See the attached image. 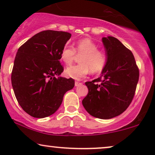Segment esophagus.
<instances>
[{"label": "esophagus", "instance_id": "34e87169", "mask_svg": "<svg viewBox=\"0 0 155 155\" xmlns=\"http://www.w3.org/2000/svg\"><path fill=\"white\" fill-rule=\"evenodd\" d=\"M80 84H82L81 82H78V81H75V87L79 86V85H80Z\"/></svg>", "mask_w": 155, "mask_h": 155}]
</instances>
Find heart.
<instances>
[{"instance_id": "heart-1", "label": "heart", "mask_w": 155, "mask_h": 155, "mask_svg": "<svg viewBox=\"0 0 155 155\" xmlns=\"http://www.w3.org/2000/svg\"><path fill=\"white\" fill-rule=\"evenodd\" d=\"M97 48L98 46L89 38L78 41L75 50L71 46H63L60 53V58L65 65H71L73 63L76 53L78 55H82L79 60L80 64L67 68L65 74L73 79L80 80L90 71L97 73L102 71L107 63V56L104 52Z\"/></svg>"}]
</instances>
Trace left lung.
I'll use <instances>...</instances> for the list:
<instances>
[{"instance_id": "left-lung-1", "label": "left lung", "mask_w": 155, "mask_h": 155, "mask_svg": "<svg viewBox=\"0 0 155 155\" xmlns=\"http://www.w3.org/2000/svg\"><path fill=\"white\" fill-rule=\"evenodd\" d=\"M107 63L100 77L86 82L88 94L82 100L87 111L94 117L109 119L126 110L134 97L139 70L134 56L119 40L102 38Z\"/></svg>"}]
</instances>
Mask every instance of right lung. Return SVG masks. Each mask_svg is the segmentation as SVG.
Returning <instances> with one entry per match:
<instances>
[{
    "label": "right lung",
    "instance_id": "right-lung-1",
    "mask_svg": "<svg viewBox=\"0 0 155 155\" xmlns=\"http://www.w3.org/2000/svg\"><path fill=\"white\" fill-rule=\"evenodd\" d=\"M71 37V34L65 31H42L18 50L12 86L19 104L32 117L41 118L54 114L65 93L74 87L73 78L60 76L63 71L60 53Z\"/></svg>",
    "mask_w": 155,
    "mask_h": 155
}]
</instances>
